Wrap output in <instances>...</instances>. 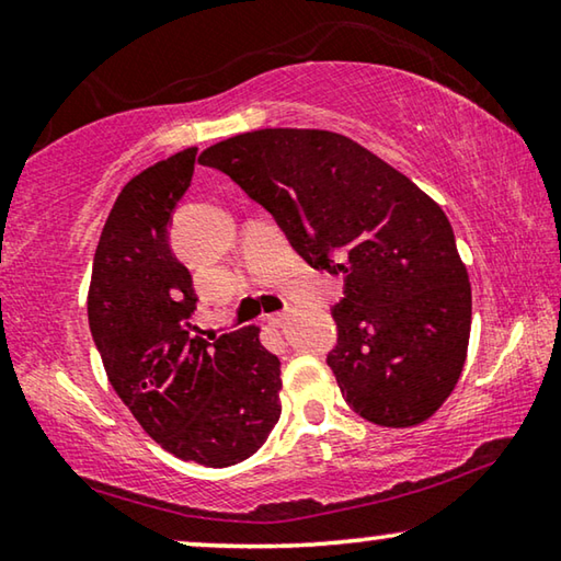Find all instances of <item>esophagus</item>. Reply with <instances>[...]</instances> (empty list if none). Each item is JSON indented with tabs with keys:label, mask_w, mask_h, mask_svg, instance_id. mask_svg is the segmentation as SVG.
Masks as SVG:
<instances>
[{
	"label": "esophagus",
	"mask_w": 561,
	"mask_h": 561,
	"mask_svg": "<svg viewBox=\"0 0 561 561\" xmlns=\"http://www.w3.org/2000/svg\"><path fill=\"white\" fill-rule=\"evenodd\" d=\"M287 319H289L287 312H277V314L266 317V322H270L272 327H284V324H287Z\"/></svg>",
	"instance_id": "34e87169"
}]
</instances>
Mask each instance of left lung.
I'll use <instances>...</instances> for the list:
<instances>
[{
  "label": "left lung",
  "mask_w": 561,
  "mask_h": 561,
  "mask_svg": "<svg viewBox=\"0 0 561 561\" xmlns=\"http://www.w3.org/2000/svg\"><path fill=\"white\" fill-rule=\"evenodd\" d=\"M277 219L314 270L344 274L327 354L354 412L379 426L430 420L457 387L472 287L447 215L409 176L327 129H256L199 154Z\"/></svg>",
  "instance_id": "obj_1"
}]
</instances>
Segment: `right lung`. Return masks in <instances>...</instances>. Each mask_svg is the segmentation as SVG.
<instances>
[{
    "label": "right lung",
    "instance_id": "obj_1",
    "mask_svg": "<svg viewBox=\"0 0 561 561\" xmlns=\"http://www.w3.org/2000/svg\"><path fill=\"white\" fill-rule=\"evenodd\" d=\"M197 147L124 184L104 221L87 317L106 377L149 437L184 461L232 467L279 422V359L244 327L207 342L192 336V274L167 227L190 190Z\"/></svg>",
    "mask_w": 561,
    "mask_h": 561
}]
</instances>
